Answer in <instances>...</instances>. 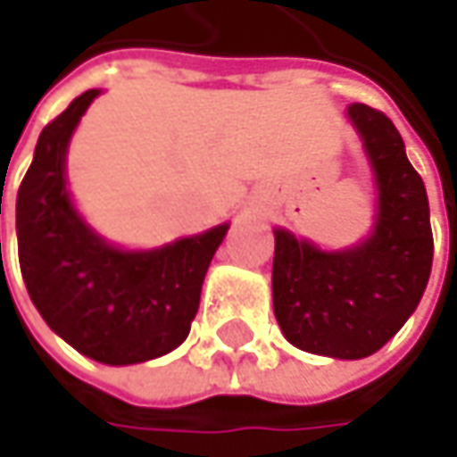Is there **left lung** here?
I'll return each instance as SVG.
<instances>
[{
  "instance_id": "left-lung-1",
  "label": "left lung",
  "mask_w": 457,
  "mask_h": 457,
  "mask_svg": "<svg viewBox=\"0 0 457 457\" xmlns=\"http://www.w3.org/2000/svg\"><path fill=\"white\" fill-rule=\"evenodd\" d=\"M377 172L374 234L345 252H320L274 231V315L300 351L363 359L377 353L420 305L432 270L428 193L392 119L366 104L348 109Z\"/></svg>"
}]
</instances>
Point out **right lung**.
Returning a JSON list of instances; mask_svg holds the SVG:
<instances>
[{
    "label": "right lung",
    "instance_id": "obj_1",
    "mask_svg": "<svg viewBox=\"0 0 457 457\" xmlns=\"http://www.w3.org/2000/svg\"><path fill=\"white\" fill-rule=\"evenodd\" d=\"M96 88L40 134L17 190V249L29 300L62 341L124 366L165 356L190 333L203 277L226 237L216 226L154 252H119L80 220L65 190V147Z\"/></svg>",
    "mask_w": 457,
    "mask_h": 457
}]
</instances>
